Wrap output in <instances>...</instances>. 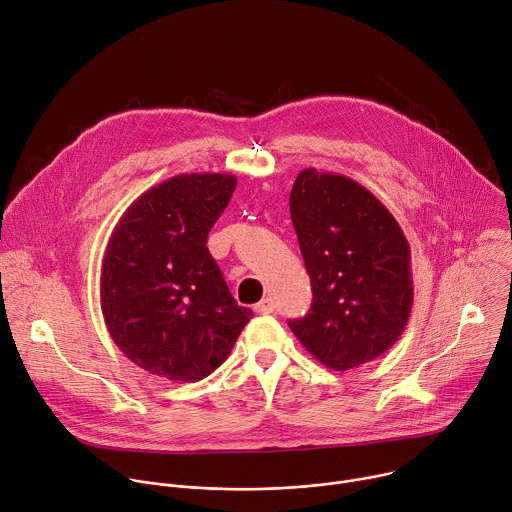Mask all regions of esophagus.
Masks as SVG:
<instances>
[{"instance_id": "34e87169", "label": "esophagus", "mask_w": 512, "mask_h": 512, "mask_svg": "<svg viewBox=\"0 0 512 512\" xmlns=\"http://www.w3.org/2000/svg\"><path fill=\"white\" fill-rule=\"evenodd\" d=\"M253 309H255V313H271V311L275 309V305H273L271 299H263V301H259Z\"/></svg>"}]
</instances>
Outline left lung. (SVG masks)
Instances as JSON below:
<instances>
[{
    "mask_svg": "<svg viewBox=\"0 0 512 512\" xmlns=\"http://www.w3.org/2000/svg\"><path fill=\"white\" fill-rule=\"evenodd\" d=\"M289 209L313 303L289 321L301 346L344 372L388 352L402 335L414 283L410 245L392 213L360 183L303 168Z\"/></svg>",
    "mask_w": 512,
    "mask_h": 512,
    "instance_id": "1",
    "label": "left lung"
}]
</instances>
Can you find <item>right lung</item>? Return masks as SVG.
<instances>
[{"mask_svg": "<svg viewBox=\"0 0 512 512\" xmlns=\"http://www.w3.org/2000/svg\"><path fill=\"white\" fill-rule=\"evenodd\" d=\"M237 179L191 173L142 193L116 223L100 273L106 329L152 376L199 382L231 354L251 319L207 249Z\"/></svg>", "mask_w": 512, "mask_h": 512, "instance_id": "right-lung-1", "label": "right lung"}]
</instances>
